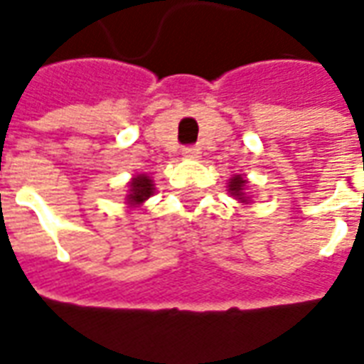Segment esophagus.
<instances>
[{
	"label": "esophagus",
	"mask_w": 364,
	"mask_h": 364,
	"mask_svg": "<svg viewBox=\"0 0 364 364\" xmlns=\"http://www.w3.org/2000/svg\"><path fill=\"white\" fill-rule=\"evenodd\" d=\"M182 155H184V157H199V155H201V149H199L198 146H186L184 149H182Z\"/></svg>",
	"instance_id": "obj_1"
}]
</instances>
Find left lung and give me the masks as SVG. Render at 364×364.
<instances>
[{
	"label": "left lung",
	"instance_id": "1",
	"mask_svg": "<svg viewBox=\"0 0 364 364\" xmlns=\"http://www.w3.org/2000/svg\"><path fill=\"white\" fill-rule=\"evenodd\" d=\"M244 188H245L244 176H242V174H236V176L230 180V184H228V192H230L232 196H236L240 201H247L244 196Z\"/></svg>",
	"mask_w": 364,
	"mask_h": 364
}]
</instances>
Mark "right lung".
<instances>
[{
  "label": "right lung",
  "mask_w": 364,
  "mask_h": 364,
  "mask_svg": "<svg viewBox=\"0 0 364 364\" xmlns=\"http://www.w3.org/2000/svg\"><path fill=\"white\" fill-rule=\"evenodd\" d=\"M151 196H153V184H151V180H149V176L140 174V176L132 178V182H130V193L127 196L130 203L138 205L141 203V201H146L147 198H151Z\"/></svg>",
  "instance_id": "obj_1"
}]
</instances>
